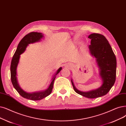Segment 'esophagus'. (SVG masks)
Returning a JSON list of instances; mask_svg holds the SVG:
<instances>
[{
	"instance_id": "1",
	"label": "esophagus",
	"mask_w": 126,
	"mask_h": 126,
	"mask_svg": "<svg viewBox=\"0 0 126 126\" xmlns=\"http://www.w3.org/2000/svg\"><path fill=\"white\" fill-rule=\"evenodd\" d=\"M69 65H70V64H66V66L68 67V66H69Z\"/></svg>"
}]
</instances>
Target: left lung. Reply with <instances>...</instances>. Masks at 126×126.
I'll return each mask as SVG.
<instances>
[{
	"label": "left lung",
	"instance_id": "1",
	"mask_svg": "<svg viewBox=\"0 0 126 126\" xmlns=\"http://www.w3.org/2000/svg\"><path fill=\"white\" fill-rule=\"evenodd\" d=\"M88 37L91 40L89 46L90 52L95 58L102 85L97 89L83 92L76 88L73 79L71 82L77 93L88 98H96L106 95L115 82L116 59L110 44L103 35L92 33Z\"/></svg>",
	"mask_w": 126,
	"mask_h": 126
}]
</instances>
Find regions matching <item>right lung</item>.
<instances>
[{
  "instance_id": "add662e5",
  "label": "right lung",
  "mask_w": 126,
  "mask_h": 126,
  "mask_svg": "<svg viewBox=\"0 0 126 126\" xmlns=\"http://www.w3.org/2000/svg\"><path fill=\"white\" fill-rule=\"evenodd\" d=\"M44 37L42 33L40 32H32L25 35L19 43L17 49L12 59L11 63L10 71H11V79L12 84L15 89L17 91L20 96L26 99L32 100H39L49 95L52 90L54 81L56 77V75L60 73L62 69L60 67L53 76L51 81L46 90L39 92H34L32 93H28L24 91L20 87L18 81L17 80V67L19 61L20 54L25 52L27 47L30 44H32L35 42H38L41 41V39Z\"/></svg>"
}]
</instances>
